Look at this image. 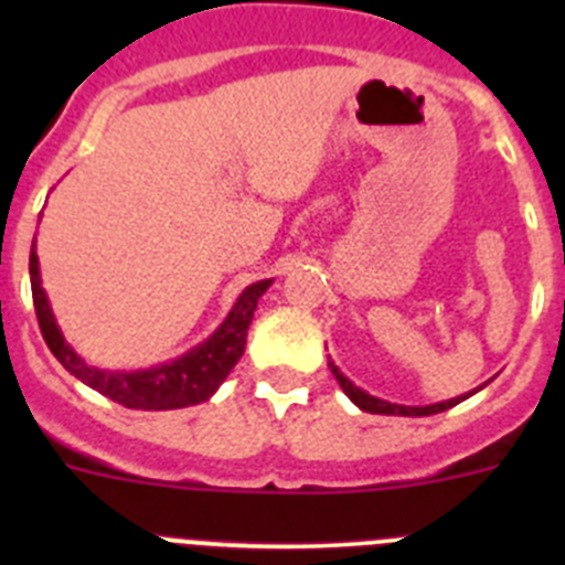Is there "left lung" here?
I'll return each instance as SVG.
<instances>
[{
	"mask_svg": "<svg viewBox=\"0 0 565 565\" xmlns=\"http://www.w3.org/2000/svg\"><path fill=\"white\" fill-rule=\"evenodd\" d=\"M331 364V373L337 376L339 387H342L344 393H348V398H351L353 404H356L359 411L364 413H382V416H433V413H444V411H450V407H456L458 402H463V398H469L472 393H478L481 387H476L472 393H467V396H456L450 398V402H438V404H427V407H407V404H391V402H384V398H376L371 396V393H364L362 387H356V384L351 382V379L344 376V373H339V367L333 362Z\"/></svg>",
	"mask_w": 565,
	"mask_h": 565,
	"instance_id": "1",
	"label": "left lung"
}]
</instances>
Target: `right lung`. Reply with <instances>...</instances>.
Returning a JSON list of instances; mask_svg holds the SVG:
<instances>
[{
    "label": "right lung",
    "mask_w": 565,
    "mask_h": 565,
    "mask_svg": "<svg viewBox=\"0 0 565 565\" xmlns=\"http://www.w3.org/2000/svg\"><path fill=\"white\" fill-rule=\"evenodd\" d=\"M271 286V279H259L254 286L239 294L228 317L223 319V326L183 353L181 359H172L167 364L149 367V371H102L93 364L84 362L67 342H64L62 331L56 326V317L50 311L47 294L42 288V277H39V257L36 243L30 248V288H33V306H36L39 328L53 351V356L67 367L76 379L89 384L93 391L102 396L113 398V402L132 407V411H178V407H189V404H201L212 396L223 384V379L232 373L234 364L239 362L243 351H246L248 326H252L254 308L257 299L266 294Z\"/></svg>",
    "instance_id": "add662e5"
}]
</instances>
